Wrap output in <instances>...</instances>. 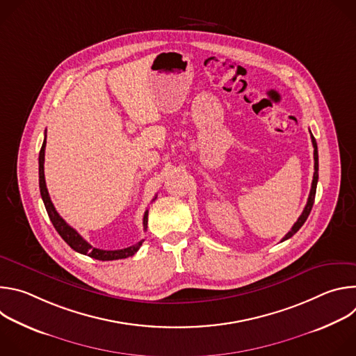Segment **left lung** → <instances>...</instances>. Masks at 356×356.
Here are the masks:
<instances>
[{
	"label": "left lung",
	"instance_id": "obj_1",
	"mask_svg": "<svg viewBox=\"0 0 356 356\" xmlns=\"http://www.w3.org/2000/svg\"><path fill=\"white\" fill-rule=\"evenodd\" d=\"M312 142H313V147H314V176H313V183H312V190H310V194H309L307 204H306V207H304V210H302L301 216L298 217V220H297V221L294 222V225L291 227V229L284 235V238L282 239V242L286 241V239H289V238H291V236L302 227V224L306 222V220L309 218L310 211H312L313 204H314L316 190H317V181H318V150H317V142H316L313 134H312Z\"/></svg>",
	"mask_w": 356,
	"mask_h": 356
}]
</instances>
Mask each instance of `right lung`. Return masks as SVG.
<instances>
[{
    "label": "right lung",
    "mask_w": 356,
    "mask_h": 356,
    "mask_svg": "<svg viewBox=\"0 0 356 356\" xmlns=\"http://www.w3.org/2000/svg\"><path fill=\"white\" fill-rule=\"evenodd\" d=\"M44 147H46V136H44V140L42 143V147H40V152H39V188H40V195H42V200H43V204H44V209L47 211V216L50 218V221H52L55 229L59 232V235L65 239V242L72 248L74 249L76 252L79 253H83V255H87L90 258H94V259H98V261H115V259H125V258H129L132 255H135V253L138 252V249L140 248L142 241L136 242L135 245L132 246H128V248H124V249H117V250H104V249H98V248H94L91 246L74 228H72L60 216L59 213L56 211L55 206L52 200H50L49 197V193H47V188H46V181H44V168H43V163H44ZM156 198V197H155ZM154 198V200H155ZM147 228V210L145 211L143 214V229L146 231Z\"/></svg>",
    "instance_id": "right-lung-1"
}]
</instances>
